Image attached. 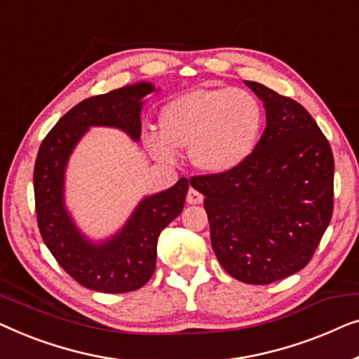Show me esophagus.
<instances>
[{
	"mask_svg": "<svg viewBox=\"0 0 359 359\" xmlns=\"http://www.w3.org/2000/svg\"><path fill=\"white\" fill-rule=\"evenodd\" d=\"M201 201H203V195L198 194V191H196L194 187H191V189L189 190V194H187V203L200 205Z\"/></svg>",
	"mask_w": 359,
	"mask_h": 359,
	"instance_id": "obj_1",
	"label": "esophagus"
}]
</instances>
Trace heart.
Wrapping results in <instances>:
<instances>
[{
    "mask_svg": "<svg viewBox=\"0 0 359 359\" xmlns=\"http://www.w3.org/2000/svg\"><path fill=\"white\" fill-rule=\"evenodd\" d=\"M161 133L149 131L144 144L156 159L174 163L175 148H190L195 168L226 174L254 153L264 128L255 95L231 86L200 88L169 100L159 114Z\"/></svg>",
    "mask_w": 359,
    "mask_h": 359,
    "instance_id": "b5f03b06",
    "label": "heart"
}]
</instances>
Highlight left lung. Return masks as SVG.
<instances>
[{
  "instance_id": "obj_1",
  "label": "left lung",
  "mask_w": 359,
  "mask_h": 359,
  "mask_svg": "<svg viewBox=\"0 0 359 359\" xmlns=\"http://www.w3.org/2000/svg\"><path fill=\"white\" fill-rule=\"evenodd\" d=\"M244 83L264 102V135L239 168L190 184L205 195L221 266L242 283L269 285L309 264L332 218L335 165L329 141L301 104Z\"/></svg>"
}]
</instances>
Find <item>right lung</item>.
<instances>
[{
  "instance_id": "1",
  "label": "right lung",
  "mask_w": 359,
  "mask_h": 359,
  "mask_svg": "<svg viewBox=\"0 0 359 359\" xmlns=\"http://www.w3.org/2000/svg\"><path fill=\"white\" fill-rule=\"evenodd\" d=\"M154 84L140 81L79 102L63 115L40 144L34 168L35 211L42 239L79 285L100 292H128L148 283L156 269L158 237L185 205L189 180L141 198L115 234L95 241L78 228L65 203L68 161L90 127L117 128L135 143L141 136V109Z\"/></svg>"
}]
</instances>
